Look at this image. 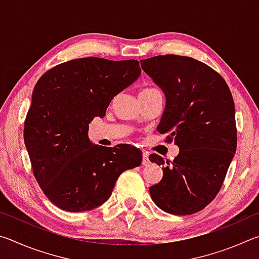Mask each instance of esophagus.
<instances>
[{"mask_svg":"<svg viewBox=\"0 0 259 259\" xmlns=\"http://www.w3.org/2000/svg\"><path fill=\"white\" fill-rule=\"evenodd\" d=\"M142 164H143V165H148V164H150V160H148V155L145 154V153H144V154H143Z\"/></svg>","mask_w":259,"mask_h":259,"instance_id":"obj_1","label":"esophagus"}]
</instances>
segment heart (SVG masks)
<instances>
[{
  "label": "heart",
  "mask_w": 259,
  "mask_h": 259,
  "mask_svg": "<svg viewBox=\"0 0 259 259\" xmlns=\"http://www.w3.org/2000/svg\"><path fill=\"white\" fill-rule=\"evenodd\" d=\"M144 90H152V89H144Z\"/></svg>",
  "instance_id": "1"
}]
</instances>
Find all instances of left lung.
I'll return each mask as SVG.
<instances>
[{
	"instance_id": "1",
	"label": "left lung",
	"mask_w": 259,
	"mask_h": 259,
	"mask_svg": "<svg viewBox=\"0 0 259 259\" xmlns=\"http://www.w3.org/2000/svg\"><path fill=\"white\" fill-rule=\"evenodd\" d=\"M165 96L157 125L179 147L172 162L151 154L163 177L150 187L163 211L186 216L216 198L236 150L235 107L230 88L211 67L191 57L165 55L140 61Z\"/></svg>"
}]
</instances>
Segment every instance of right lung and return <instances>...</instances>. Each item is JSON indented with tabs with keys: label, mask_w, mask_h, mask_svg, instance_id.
Wrapping results in <instances>:
<instances>
[{
	"label": "right lung",
	"mask_w": 259,
	"mask_h": 259,
	"mask_svg": "<svg viewBox=\"0 0 259 259\" xmlns=\"http://www.w3.org/2000/svg\"><path fill=\"white\" fill-rule=\"evenodd\" d=\"M139 61L87 57L59 64L38 78L24 128L35 179L57 207L93 210L112 194L120 175L142 163L126 144L93 145L88 130L112 99L140 75Z\"/></svg>",
	"instance_id": "add662e5"
}]
</instances>
